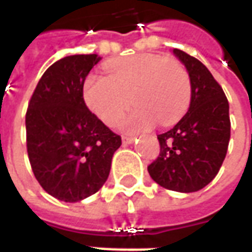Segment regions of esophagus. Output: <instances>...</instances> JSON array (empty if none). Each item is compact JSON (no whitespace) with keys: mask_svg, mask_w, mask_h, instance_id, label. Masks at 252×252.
<instances>
[{"mask_svg":"<svg viewBox=\"0 0 252 252\" xmlns=\"http://www.w3.org/2000/svg\"><path fill=\"white\" fill-rule=\"evenodd\" d=\"M135 140V136H123V143H126V144H131Z\"/></svg>","mask_w":252,"mask_h":252,"instance_id":"obj_1","label":"esophagus"}]
</instances>
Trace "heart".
<instances>
[{"mask_svg":"<svg viewBox=\"0 0 252 252\" xmlns=\"http://www.w3.org/2000/svg\"><path fill=\"white\" fill-rule=\"evenodd\" d=\"M106 71L108 77L89 75L83 83L85 102L106 126H115L131 101L136 108L120 124L128 132L148 129L155 123L171 126L189 106L190 75L177 59L139 54L110 62Z\"/></svg>","mask_w":252,"mask_h":252,"instance_id":"1","label":"heart"}]
</instances>
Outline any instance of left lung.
<instances>
[{
  "instance_id": "8db88e82",
  "label": "left lung",
  "mask_w": 252,
  "mask_h": 252,
  "mask_svg": "<svg viewBox=\"0 0 252 252\" xmlns=\"http://www.w3.org/2000/svg\"><path fill=\"white\" fill-rule=\"evenodd\" d=\"M190 75L188 113L174 128L158 135L160 153L148 173L166 189L191 193L205 188L219 173L231 136L229 105L221 86L202 63L174 48Z\"/></svg>"
}]
</instances>
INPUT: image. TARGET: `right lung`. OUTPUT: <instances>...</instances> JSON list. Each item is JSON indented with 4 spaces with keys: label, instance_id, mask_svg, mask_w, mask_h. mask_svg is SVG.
<instances>
[{
    "label": "right lung",
    "instance_id": "1",
    "mask_svg": "<svg viewBox=\"0 0 252 252\" xmlns=\"http://www.w3.org/2000/svg\"><path fill=\"white\" fill-rule=\"evenodd\" d=\"M71 55L48 67L25 115L27 151L36 180L48 194L78 202L97 193L110 171L121 137L88 109L83 83L99 62Z\"/></svg>",
    "mask_w": 252,
    "mask_h": 252
}]
</instances>
